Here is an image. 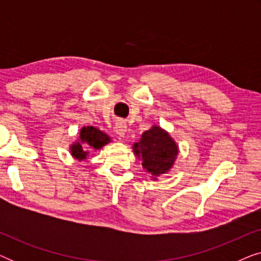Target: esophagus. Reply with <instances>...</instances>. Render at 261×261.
I'll use <instances>...</instances> for the list:
<instances>
[{
    "label": "esophagus",
    "instance_id": "esophagus-1",
    "mask_svg": "<svg viewBox=\"0 0 261 261\" xmlns=\"http://www.w3.org/2000/svg\"><path fill=\"white\" fill-rule=\"evenodd\" d=\"M127 124H126V122H124V121H122V120H119L116 122V124H115V132H116V134L119 135V137H121V138H124L127 135Z\"/></svg>",
    "mask_w": 261,
    "mask_h": 261
}]
</instances>
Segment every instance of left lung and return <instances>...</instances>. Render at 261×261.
<instances>
[{"instance_id":"8db88e82","label":"left lung","mask_w":261,"mask_h":261,"mask_svg":"<svg viewBox=\"0 0 261 261\" xmlns=\"http://www.w3.org/2000/svg\"><path fill=\"white\" fill-rule=\"evenodd\" d=\"M133 152L142 162L146 172L155 180L160 174L172 169L178 155V146L165 129L154 124L133 145Z\"/></svg>"}]
</instances>
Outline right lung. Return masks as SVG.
<instances>
[{
  "instance_id": "1",
  "label": "right lung",
  "mask_w": 261,
  "mask_h": 261,
  "mask_svg": "<svg viewBox=\"0 0 261 261\" xmlns=\"http://www.w3.org/2000/svg\"><path fill=\"white\" fill-rule=\"evenodd\" d=\"M110 141H112V139H110L109 135L103 133L98 128L94 126L83 127L81 128L78 140L74 141L70 146L71 155L74 159H78V162H82V160L87 159L89 154V151H85L84 149L88 148L87 146L94 149H101L103 146L109 144Z\"/></svg>"
}]
</instances>
